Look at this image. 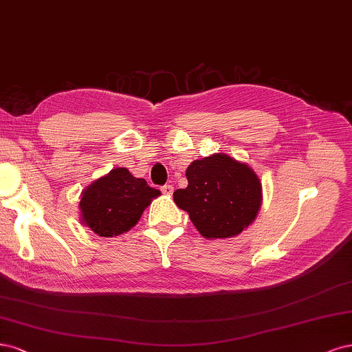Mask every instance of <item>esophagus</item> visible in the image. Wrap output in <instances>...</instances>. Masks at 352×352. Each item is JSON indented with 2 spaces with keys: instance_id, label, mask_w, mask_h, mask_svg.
Returning <instances> with one entry per match:
<instances>
[{
  "instance_id": "1",
  "label": "esophagus",
  "mask_w": 352,
  "mask_h": 352,
  "mask_svg": "<svg viewBox=\"0 0 352 352\" xmlns=\"http://www.w3.org/2000/svg\"><path fill=\"white\" fill-rule=\"evenodd\" d=\"M161 191L164 192V195L171 196L173 192H174V187H173L171 184H165V186H162V187H161Z\"/></svg>"
}]
</instances>
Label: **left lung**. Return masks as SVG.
<instances>
[{"label":"left lung","mask_w":352,"mask_h":352,"mask_svg":"<svg viewBox=\"0 0 352 352\" xmlns=\"http://www.w3.org/2000/svg\"><path fill=\"white\" fill-rule=\"evenodd\" d=\"M188 186L174 201L205 238H230L250 225L262 205V184L253 169L223 153L191 162Z\"/></svg>","instance_id":"1"}]
</instances>
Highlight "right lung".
<instances>
[{"label": "right lung", "mask_w": 352, "mask_h": 352, "mask_svg": "<svg viewBox=\"0 0 352 352\" xmlns=\"http://www.w3.org/2000/svg\"><path fill=\"white\" fill-rule=\"evenodd\" d=\"M160 195L127 168H116L83 191L82 219L99 236H116L138 223L146 206Z\"/></svg>", "instance_id": "add662e5"}]
</instances>
